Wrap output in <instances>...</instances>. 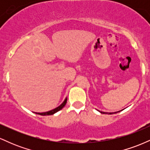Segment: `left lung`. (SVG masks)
<instances>
[{"label":"left lung","mask_w":150,"mask_h":150,"mask_svg":"<svg viewBox=\"0 0 150 150\" xmlns=\"http://www.w3.org/2000/svg\"><path fill=\"white\" fill-rule=\"evenodd\" d=\"M101 113H108V114H113V113H106V112H102V111H99ZM117 112H114V113H116Z\"/></svg>","instance_id":"obj_1"}]
</instances>
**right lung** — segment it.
<instances>
[{"instance_id": "1", "label": "right lung", "mask_w": 150, "mask_h": 150, "mask_svg": "<svg viewBox=\"0 0 150 150\" xmlns=\"http://www.w3.org/2000/svg\"><path fill=\"white\" fill-rule=\"evenodd\" d=\"M67 103V98H65V99L64 100L62 104L60 105L59 106H58V107H56V108H54V109L53 110H51V111H47V112H44V113H36L37 114H39V115H42V116H48V115H53L55 113L58 112V111H60V110H61L62 108L65 106V105Z\"/></svg>"}]
</instances>
